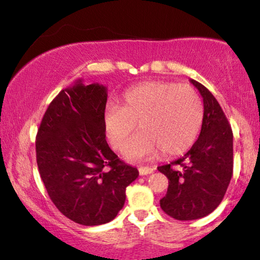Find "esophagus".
<instances>
[{
	"label": "esophagus",
	"instance_id": "1",
	"mask_svg": "<svg viewBox=\"0 0 260 260\" xmlns=\"http://www.w3.org/2000/svg\"><path fill=\"white\" fill-rule=\"evenodd\" d=\"M139 174L142 176H145V175H150L153 174V172L155 171V168H149V166H140V168L138 169Z\"/></svg>",
	"mask_w": 260,
	"mask_h": 260
}]
</instances>
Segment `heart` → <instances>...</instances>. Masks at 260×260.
Here are the masks:
<instances>
[{
    "label": "heart",
    "instance_id": "obj_1",
    "mask_svg": "<svg viewBox=\"0 0 260 260\" xmlns=\"http://www.w3.org/2000/svg\"><path fill=\"white\" fill-rule=\"evenodd\" d=\"M204 107L189 85L147 82L129 89L122 105L107 107L104 127L110 144L122 151L139 124L141 133L126 149L129 160L153 159L161 151L172 156L184 153L201 132Z\"/></svg>",
    "mask_w": 260,
    "mask_h": 260
}]
</instances>
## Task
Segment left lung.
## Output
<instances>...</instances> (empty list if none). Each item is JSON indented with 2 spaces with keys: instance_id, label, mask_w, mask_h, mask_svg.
Masks as SVG:
<instances>
[{
  "instance_id": "left-lung-1",
  "label": "left lung",
  "mask_w": 260,
  "mask_h": 260,
  "mask_svg": "<svg viewBox=\"0 0 260 260\" xmlns=\"http://www.w3.org/2000/svg\"><path fill=\"white\" fill-rule=\"evenodd\" d=\"M203 98L204 117L198 139L180 159L157 170L169 178L160 207L176 220H197L213 213L222 201L234 170L231 126L214 95L194 79Z\"/></svg>"
}]
</instances>
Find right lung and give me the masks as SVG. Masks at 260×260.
I'll return each instance as SVG.
<instances>
[{
  "label": "right lung",
  "mask_w": 260,
  "mask_h": 260,
  "mask_svg": "<svg viewBox=\"0 0 260 260\" xmlns=\"http://www.w3.org/2000/svg\"><path fill=\"white\" fill-rule=\"evenodd\" d=\"M106 101V86L78 79L47 107L35 143L47 194L66 217L85 226L115 219L139 175L107 144Z\"/></svg>",
  "instance_id": "right-lung-1"
}]
</instances>
